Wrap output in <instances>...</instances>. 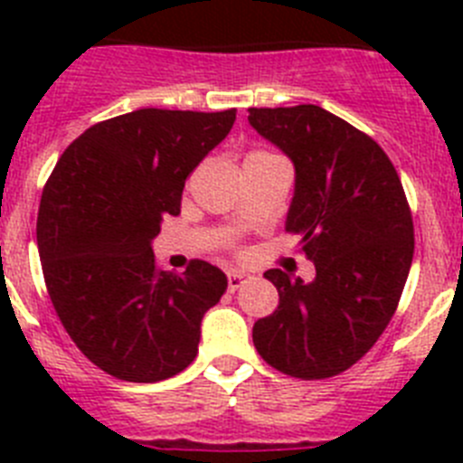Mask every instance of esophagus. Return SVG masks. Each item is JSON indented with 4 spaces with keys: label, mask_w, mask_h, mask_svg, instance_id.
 I'll return each mask as SVG.
<instances>
[{
    "label": "esophagus",
    "mask_w": 463,
    "mask_h": 463,
    "mask_svg": "<svg viewBox=\"0 0 463 463\" xmlns=\"http://www.w3.org/2000/svg\"><path fill=\"white\" fill-rule=\"evenodd\" d=\"M248 273L245 271H227V288H229V292H236V289L241 288V285H243L245 280H248Z\"/></svg>",
    "instance_id": "34e87169"
}]
</instances>
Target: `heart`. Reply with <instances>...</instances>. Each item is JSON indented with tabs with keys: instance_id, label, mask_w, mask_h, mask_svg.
<instances>
[{
	"instance_id": "b5f03b06",
	"label": "heart",
	"mask_w": 463,
	"mask_h": 463,
	"mask_svg": "<svg viewBox=\"0 0 463 463\" xmlns=\"http://www.w3.org/2000/svg\"><path fill=\"white\" fill-rule=\"evenodd\" d=\"M278 155L264 153V150H252L248 157H245V165H255V162H267V159H276Z\"/></svg>"
}]
</instances>
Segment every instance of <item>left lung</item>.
<instances>
[{
  "instance_id": "obj_1",
  "label": "left lung",
  "mask_w": 463,
  "mask_h": 463,
  "mask_svg": "<svg viewBox=\"0 0 463 463\" xmlns=\"http://www.w3.org/2000/svg\"><path fill=\"white\" fill-rule=\"evenodd\" d=\"M248 120L294 162L285 232L315 261L313 282L264 273L278 308L252 343L280 373L331 378L369 353L399 306L415 252L406 192L378 143L320 106L250 109Z\"/></svg>"
}]
</instances>
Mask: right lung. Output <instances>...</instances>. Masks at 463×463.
Segmentation results:
<instances>
[{
  "instance_id": "obj_1",
  "label": "right lung",
  "mask_w": 463,
  "mask_h": 463,
  "mask_svg": "<svg viewBox=\"0 0 463 463\" xmlns=\"http://www.w3.org/2000/svg\"><path fill=\"white\" fill-rule=\"evenodd\" d=\"M234 120L236 109H138L97 122L43 187L36 243L48 294L76 347L113 378L157 383L199 353L202 317L227 276L202 260L162 271L150 241Z\"/></svg>"
}]
</instances>
